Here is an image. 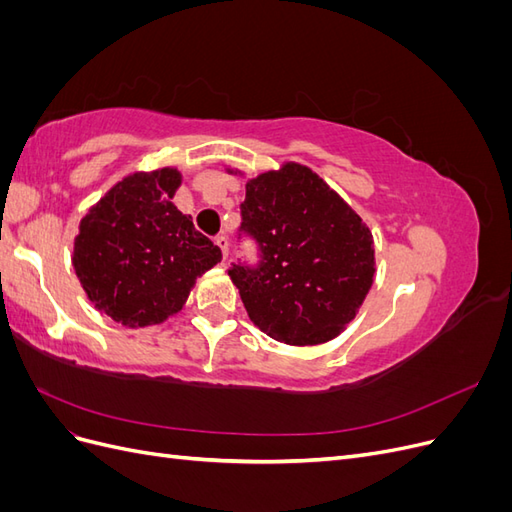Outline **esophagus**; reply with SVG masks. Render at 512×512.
Here are the masks:
<instances>
[{"instance_id":"esophagus-1","label":"esophagus","mask_w":512,"mask_h":512,"mask_svg":"<svg viewBox=\"0 0 512 512\" xmlns=\"http://www.w3.org/2000/svg\"><path fill=\"white\" fill-rule=\"evenodd\" d=\"M215 245L220 247V250H222V256H224V260H226V258H228V239H226L224 235L215 237Z\"/></svg>"}]
</instances>
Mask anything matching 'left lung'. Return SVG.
I'll use <instances>...</instances> for the list:
<instances>
[{
  "label": "left lung",
  "mask_w": 512,
  "mask_h": 512,
  "mask_svg": "<svg viewBox=\"0 0 512 512\" xmlns=\"http://www.w3.org/2000/svg\"><path fill=\"white\" fill-rule=\"evenodd\" d=\"M241 218L262 260L228 275L250 320L288 346L335 339L374 284V239L359 213L312 168L284 162L247 179Z\"/></svg>",
  "instance_id": "8db88e82"
}]
</instances>
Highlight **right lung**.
<instances>
[{
  "label": "right lung",
  "mask_w": 512,
  "mask_h": 512,
  "mask_svg": "<svg viewBox=\"0 0 512 512\" xmlns=\"http://www.w3.org/2000/svg\"><path fill=\"white\" fill-rule=\"evenodd\" d=\"M181 173L164 166L117 181L79 224L72 267L98 312L123 327L160 324L181 312L196 277L222 250L194 228L173 196Z\"/></svg>",
  "instance_id": "add662e5"
}]
</instances>
